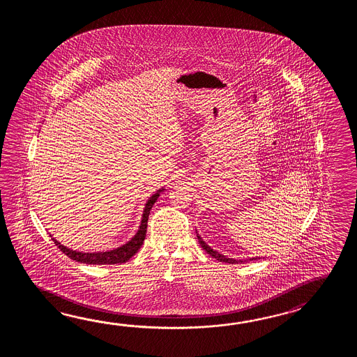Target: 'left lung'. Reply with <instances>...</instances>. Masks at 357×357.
Returning <instances> with one entry per match:
<instances>
[{
    "instance_id": "left-lung-1",
    "label": "left lung",
    "mask_w": 357,
    "mask_h": 357,
    "mask_svg": "<svg viewBox=\"0 0 357 357\" xmlns=\"http://www.w3.org/2000/svg\"><path fill=\"white\" fill-rule=\"evenodd\" d=\"M197 240H199V243H200V246L204 249L212 258L217 259V260H220V261H225V263H229V264H236V263H245V261H248V260H257L258 257H252V258H249L248 260H237V259L234 258H228L226 255H223V254H220L217 250H213L212 248L208 245V243H205L204 240L202 238V236L197 234Z\"/></svg>"
}]
</instances>
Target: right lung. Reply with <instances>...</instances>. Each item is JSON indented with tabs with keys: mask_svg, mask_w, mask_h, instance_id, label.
I'll return each mask as SVG.
<instances>
[{
	"mask_svg": "<svg viewBox=\"0 0 357 357\" xmlns=\"http://www.w3.org/2000/svg\"><path fill=\"white\" fill-rule=\"evenodd\" d=\"M165 188L157 190L152 197L148 199L145 203L144 211L142 214V222L139 225L137 234L130 238L129 241L123 243L119 248H114L112 250L106 251H93V252H84V251L73 250L68 246L62 245L60 241H57L54 237L51 236L54 243L59 246L63 254H66L68 258L79 261V263H85V264H97V266H103V264H117V263H126L132 255L137 254V251L142 248L144 243L145 234H146V226H148V218L149 213L153 208L157 199L160 197V192L165 191Z\"/></svg>",
	"mask_w": 357,
	"mask_h": 357,
	"instance_id": "obj_1",
	"label": "right lung"
}]
</instances>
